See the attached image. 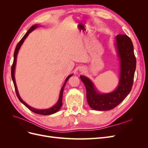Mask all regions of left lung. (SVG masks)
Wrapping results in <instances>:
<instances>
[{"instance_id": "1", "label": "left lung", "mask_w": 148, "mask_h": 148, "mask_svg": "<svg viewBox=\"0 0 148 148\" xmlns=\"http://www.w3.org/2000/svg\"><path fill=\"white\" fill-rule=\"evenodd\" d=\"M116 47L120 60V74L118 87L110 93L100 94L90 79L80 76L86 89L89 106L96 110H109L122 102L132 90L136 60L134 53L132 40L127 35L119 34L116 36Z\"/></svg>"}]
</instances>
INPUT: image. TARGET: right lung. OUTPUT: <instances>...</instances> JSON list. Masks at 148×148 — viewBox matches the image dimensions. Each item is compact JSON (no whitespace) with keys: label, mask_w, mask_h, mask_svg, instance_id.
I'll return each instance as SVG.
<instances>
[{"label":"right lung","mask_w":148,"mask_h":148,"mask_svg":"<svg viewBox=\"0 0 148 148\" xmlns=\"http://www.w3.org/2000/svg\"><path fill=\"white\" fill-rule=\"evenodd\" d=\"M38 27V25H35L33 26H31V27L29 28V29L26 32V33L25 34L24 36L22 38V39L20 40V41L18 42V43L17 44V45L16 46L15 48V50L14 52V58H13V64L12 66V69H11V75H12V78L13 80V84H14V86H15V92L16 94V96L18 98V99L20 100V101L23 103V104L28 108L31 111H32L33 112L36 113V114H40V115H51L52 114H54L56 112H57V111H59L60 110V109L61 108V107L62 106V97H63V92H64V87L65 86V84L68 81V79L70 78V77H71V75H69L68 77H67L65 79V82L64 83V84L63 85V86H62L61 90H60V96H59V100H58L57 104H56L55 106H53L51 108H49L47 109H42V110H40V109H36L33 108V107H30L29 106H28L27 104H26V103L21 99V98L20 97L19 94H18V89L16 88V83H15V65H16V56H17V53L18 52L19 49L21 47V46L22 45V44L24 42V41L25 40V39L27 38L28 36L29 35V34L31 32V31H33L34 29H35L36 28Z\"/></svg>","instance_id":"add662e5"}]
</instances>
